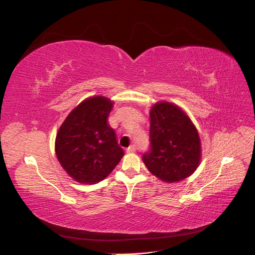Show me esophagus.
I'll return each instance as SVG.
<instances>
[{
  "mask_svg": "<svg viewBox=\"0 0 255 255\" xmlns=\"http://www.w3.org/2000/svg\"><path fill=\"white\" fill-rule=\"evenodd\" d=\"M136 151V146L134 145V144H132V145H129L128 148L127 149V153H134Z\"/></svg>",
  "mask_w": 255,
  "mask_h": 255,
  "instance_id": "1",
  "label": "esophagus"
}]
</instances>
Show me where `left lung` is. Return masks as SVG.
Listing matches in <instances>:
<instances>
[{"mask_svg": "<svg viewBox=\"0 0 255 255\" xmlns=\"http://www.w3.org/2000/svg\"><path fill=\"white\" fill-rule=\"evenodd\" d=\"M150 150L142 160L148 170L166 183L185 180L201 160V140L194 123L180 106L156 102L150 111Z\"/></svg>", "mask_w": 255, "mask_h": 255, "instance_id": "obj_1", "label": "left lung"}]
</instances>
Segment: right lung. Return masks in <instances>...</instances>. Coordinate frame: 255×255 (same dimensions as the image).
Returning <instances> with one entry per match:
<instances>
[{
  "instance_id": "right-lung-1",
  "label": "right lung",
  "mask_w": 255,
  "mask_h": 255,
  "mask_svg": "<svg viewBox=\"0 0 255 255\" xmlns=\"http://www.w3.org/2000/svg\"><path fill=\"white\" fill-rule=\"evenodd\" d=\"M114 102L102 96L85 99L60 126L55 153L59 164L81 184H97L118 165L125 152L107 118Z\"/></svg>"
}]
</instances>
